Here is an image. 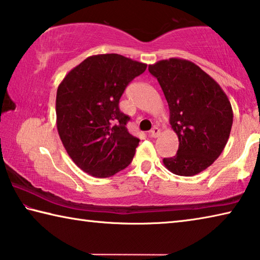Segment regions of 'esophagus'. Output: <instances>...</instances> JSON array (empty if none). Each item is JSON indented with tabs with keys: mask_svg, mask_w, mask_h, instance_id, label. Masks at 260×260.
Segmentation results:
<instances>
[{
	"mask_svg": "<svg viewBox=\"0 0 260 260\" xmlns=\"http://www.w3.org/2000/svg\"><path fill=\"white\" fill-rule=\"evenodd\" d=\"M160 134V129L159 128H158V127H153V128L150 131V136H151V138H157V136L158 135H159Z\"/></svg>",
	"mask_w": 260,
	"mask_h": 260,
	"instance_id": "1",
	"label": "esophagus"
}]
</instances>
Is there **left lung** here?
Segmentation results:
<instances>
[{
  "mask_svg": "<svg viewBox=\"0 0 260 260\" xmlns=\"http://www.w3.org/2000/svg\"><path fill=\"white\" fill-rule=\"evenodd\" d=\"M170 109V124L178 135L177 155L164 158L170 172L192 177L213 164L230 138L233 110L219 83L192 61L162 59L149 65Z\"/></svg>",
  "mask_w": 260,
  "mask_h": 260,
  "instance_id": "left-lung-1",
  "label": "left lung"
}]
</instances>
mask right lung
<instances>
[{"label": "right lung", "mask_w": 260, "mask_h": 260, "mask_svg": "<svg viewBox=\"0 0 260 260\" xmlns=\"http://www.w3.org/2000/svg\"><path fill=\"white\" fill-rule=\"evenodd\" d=\"M146 69L147 64L118 54L94 55L59 83L57 131L83 172L109 178L131 164L140 140L127 131L129 117L119 110V100L127 85Z\"/></svg>", "instance_id": "obj_1"}]
</instances>
